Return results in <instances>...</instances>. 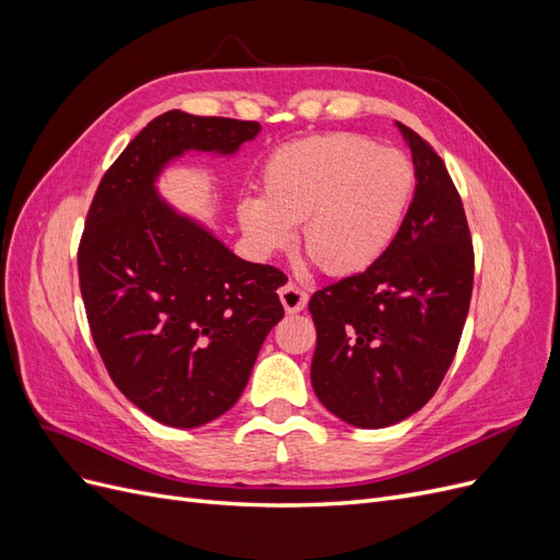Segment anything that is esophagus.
Wrapping results in <instances>:
<instances>
[{"label": "esophagus", "instance_id": "1", "mask_svg": "<svg viewBox=\"0 0 560 560\" xmlns=\"http://www.w3.org/2000/svg\"><path fill=\"white\" fill-rule=\"evenodd\" d=\"M278 294H280V301H282V306H284L287 313H301L303 308H306V303H308V294L303 292L296 282L282 284L280 290H278Z\"/></svg>", "mask_w": 560, "mask_h": 560}]
</instances>
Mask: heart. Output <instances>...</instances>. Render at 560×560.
Returning <instances> with one entry per match:
<instances>
[{"mask_svg": "<svg viewBox=\"0 0 560 560\" xmlns=\"http://www.w3.org/2000/svg\"><path fill=\"white\" fill-rule=\"evenodd\" d=\"M416 194V167L397 149L329 132L282 144L261 171V196L245 198L238 222L259 254L292 243L327 276H358L399 235Z\"/></svg>", "mask_w": 560, "mask_h": 560, "instance_id": "1", "label": "heart"}]
</instances>
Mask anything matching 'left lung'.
I'll return each mask as SVG.
<instances>
[{
  "instance_id": "1",
  "label": "left lung",
  "mask_w": 560,
  "mask_h": 560,
  "mask_svg": "<svg viewBox=\"0 0 560 560\" xmlns=\"http://www.w3.org/2000/svg\"><path fill=\"white\" fill-rule=\"evenodd\" d=\"M416 194L395 243L362 273L317 290L311 383L354 428L395 425L425 406L460 343L474 287V245L460 194L434 147L401 126Z\"/></svg>"
}]
</instances>
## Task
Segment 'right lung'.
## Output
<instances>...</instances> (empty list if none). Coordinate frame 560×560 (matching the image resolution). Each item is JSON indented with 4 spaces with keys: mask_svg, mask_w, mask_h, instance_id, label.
Returning a JSON list of instances; mask_svg holds the SVG:
<instances>
[{
    "mask_svg": "<svg viewBox=\"0 0 560 560\" xmlns=\"http://www.w3.org/2000/svg\"><path fill=\"white\" fill-rule=\"evenodd\" d=\"M257 132V121L165 112L109 165L86 214L77 261L95 348L114 385L163 425H206L241 399L284 315L287 278L179 217L154 182L184 149L233 154Z\"/></svg>",
    "mask_w": 560,
    "mask_h": 560,
    "instance_id": "right-lung-1",
    "label": "right lung"
}]
</instances>
